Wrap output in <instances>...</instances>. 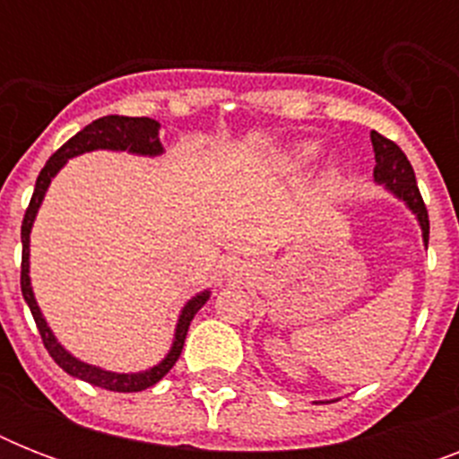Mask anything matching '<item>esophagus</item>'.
I'll list each match as a JSON object with an SVG mask.
<instances>
[{
	"mask_svg": "<svg viewBox=\"0 0 459 459\" xmlns=\"http://www.w3.org/2000/svg\"><path fill=\"white\" fill-rule=\"evenodd\" d=\"M229 273L230 276H238V273H240V269H236V266H229Z\"/></svg>",
	"mask_w": 459,
	"mask_h": 459,
	"instance_id": "34e87169",
	"label": "esophagus"
}]
</instances>
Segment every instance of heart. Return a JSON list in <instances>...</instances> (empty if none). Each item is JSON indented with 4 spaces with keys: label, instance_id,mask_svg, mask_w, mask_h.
Returning a JSON list of instances; mask_svg holds the SVG:
<instances>
[{
    "label": "heart",
    "instance_id": "obj_1",
    "mask_svg": "<svg viewBox=\"0 0 459 459\" xmlns=\"http://www.w3.org/2000/svg\"><path fill=\"white\" fill-rule=\"evenodd\" d=\"M316 152H319V145H314V143H302V145L295 147L293 154H290V164L295 166L309 164V161L316 157Z\"/></svg>",
    "mask_w": 459,
    "mask_h": 459
}]
</instances>
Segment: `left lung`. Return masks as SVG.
I'll return each instance as SVG.
<instances>
[{
	"label": "left lung",
	"mask_w": 459,
	"mask_h": 459,
	"mask_svg": "<svg viewBox=\"0 0 459 459\" xmlns=\"http://www.w3.org/2000/svg\"><path fill=\"white\" fill-rule=\"evenodd\" d=\"M371 145H374V157H377L374 180L384 183L398 200H403L407 207L412 209V214L417 216V221L421 226L424 245H429V212L424 200H421L420 187H417V178H414V169L410 164V159L393 140L384 138L377 131H371Z\"/></svg>",
	"instance_id": "obj_1"
}]
</instances>
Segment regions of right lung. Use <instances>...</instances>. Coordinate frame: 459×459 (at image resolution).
Wrapping results in <instances>:
<instances>
[{"instance_id":"add662e5","label":"right lung","mask_w":459,"mask_h":459,"mask_svg":"<svg viewBox=\"0 0 459 459\" xmlns=\"http://www.w3.org/2000/svg\"><path fill=\"white\" fill-rule=\"evenodd\" d=\"M92 150H117V152H131V154H147V157H157V154L164 152V147L159 143V124L154 118L147 117H102L92 121L90 126H85L81 133H75L74 138L68 140L66 145H61L52 157L47 159L45 169L39 171L38 183H35V193L30 197V204L25 209L23 226H21V243H23V259H21V293H23V300L28 302L32 312V319L38 324V331L42 335V342H45L47 352L52 355V359L59 364L61 369L71 374L75 378H82L92 385H100V388H107V391L117 393H138L145 391L150 385H154L157 381L169 374L173 364L178 362L180 350H183V342H186L187 328H190V321L200 307L209 300V290L195 295L193 300H187V305L183 307L180 312L178 326H176V338H173V345L169 350V355L152 367V369L140 371V374H117V371H104L100 367H92V364H85L81 359H75L71 352L61 348V342H56L54 333L47 326L45 316L39 312L38 302H35V295H32L30 288V229L32 221H35V214H38L39 204H42V197H45L47 187L52 183V178L59 173V169L66 164L71 157H78L82 152H92Z\"/></svg>"}]
</instances>
